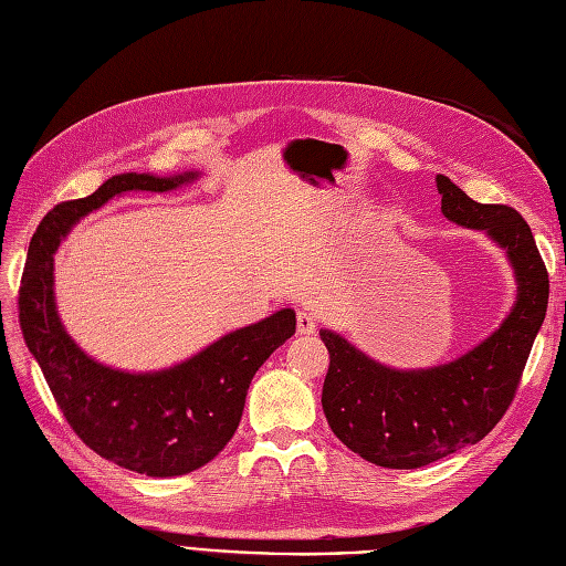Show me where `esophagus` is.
<instances>
[{
    "instance_id": "1",
    "label": "esophagus",
    "mask_w": 566,
    "mask_h": 566,
    "mask_svg": "<svg viewBox=\"0 0 566 566\" xmlns=\"http://www.w3.org/2000/svg\"><path fill=\"white\" fill-rule=\"evenodd\" d=\"M297 333L300 335H314L316 333V316L312 312H297Z\"/></svg>"
}]
</instances>
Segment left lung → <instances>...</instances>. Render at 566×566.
<instances>
[{
	"label": "left lung",
	"mask_w": 566,
	"mask_h": 566,
	"mask_svg": "<svg viewBox=\"0 0 566 566\" xmlns=\"http://www.w3.org/2000/svg\"><path fill=\"white\" fill-rule=\"evenodd\" d=\"M441 212L458 227L484 231L515 273V304L486 339L432 368H391L335 331L323 328L331 368L323 413L347 449L373 465L416 470L482 441L503 418L547 312V271L522 214L472 200L437 175Z\"/></svg>",
	"instance_id": "left-lung-1"
}]
</instances>
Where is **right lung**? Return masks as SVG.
<instances>
[{"mask_svg": "<svg viewBox=\"0 0 566 566\" xmlns=\"http://www.w3.org/2000/svg\"><path fill=\"white\" fill-rule=\"evenodd\" d=\"M200 172L115 175L87 198L46 212L28 248L21 331L65 420L92 451L146 476H179L210 462L241 422L254 373L295 335V312L281 310L221 335L186 361L160 370H123L96 361L67 335L54 290V254L80 219L129 191L167 193Z\"/></svg>", "mask_w": 566, "mask_h": 566, "instance_id": "add662e5", "label": "right lung"}]
</instances>
